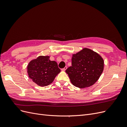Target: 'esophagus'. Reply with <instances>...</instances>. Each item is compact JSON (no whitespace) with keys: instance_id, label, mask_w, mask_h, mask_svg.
I'll return each instance as SVG.
<instances>
[{"instance_id":"34e87169","label":"esophagus","mask_w":127,"mask_h":127,"mask_svg":"<svg viewBox=\"0 0 127 127\" xmlns=\"http://www.w3.org/2000/svg\"><path fill=\"white\" fill-rule=\"evenodd\" d=\"M67 69V67H65L64 68H63L62 69H61V70H62V71H65V70H66Z\"/></svg>"}]
</instances>
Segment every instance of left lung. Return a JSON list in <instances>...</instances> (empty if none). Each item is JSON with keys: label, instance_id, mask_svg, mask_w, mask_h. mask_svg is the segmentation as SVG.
<instances>
[{"label": "left lung", "instance_id": "8db88e82", "mask_svg": "<svg viewBox=\"0 0 127 127\" xmlns=\"http://www.w3.org/2000/svg\"><path fill=\"white\" fill-rule=\"evenodd\" d=\"M104 60L98 53L84 48L72 54L71 66L66 72L73 85L80 88L92 86L96 82L104 69Z\"/></svg>", "mask_w": 127, "mask_h": 127}]
</instances>
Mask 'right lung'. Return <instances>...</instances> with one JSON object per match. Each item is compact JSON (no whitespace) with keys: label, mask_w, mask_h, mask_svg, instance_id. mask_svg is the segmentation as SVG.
Instances as JSON below:
<instances>
[{"label":"right lung","mask_w":127,"mask_h":127,"mask_svg":"<svg viewBox=\"0 0 127 127\" xmlns=\"http://www.w3.org/2000/svg\"><path fill=\"white\" fill-rule=\"evenodd\" d=\"M50 57L40 56L30 61L27 66L29 78L41 87L51 84L61 71L56 61H51Z\"/></svg>","instance_id":"add662e5"}]
</instances>
